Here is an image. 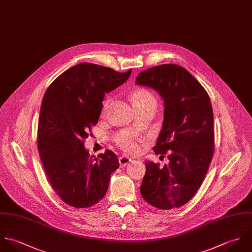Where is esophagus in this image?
<instances>
[{
	"instance_id": "1",
	"label": "esophagus",
	"mask_w": 252,
	"mask_h": 252,
	"mask_svg": "<svg viewBox=\"0 0 252 252\" xmlns=\"http://www.w3.org/2000/svg\"><path fill=\"white\" fill-rule=\"evenodd\" d=\"M131 161V158H127V157H120V158H119V162H120V165H121V167H124V166H126L127 163H129Z\"/></svg>"
}]
</instances>
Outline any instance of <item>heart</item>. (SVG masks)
<instances>
[{
    "instance_id": "1",
    "label": "heart",
    "mask_w": 252,
    "mask_h": 252,
    "mask_svg": "<svg viewBox=\"0 0 252 252\" xmlns=\"http://www.w3.org/2000/svg\"><path fill=\"white\" fill-rule=\"evenodd\" d=\"M133 101L134 103H156L157 104L156 97L147 90L137 91L133 95ZM106 108H107V103H105L104 105L103 112L106 110ZM117 143L124 151L126 152L127 154H134L140 148L138 144V139L131 134L119 136L117 138Z\"/></svg>"
}]
</instances>
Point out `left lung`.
<instances>
[{
  "label": "left lung",
  "mask_w": 252,
  "mask_h": 252,
  "mask_svg": "<svg viewBox=\"0 0 252 252\" xmlns=\"http://www.w3.org/2000/svg\"><path fill=\"white\" fill-rule=\"evenodd\" d=\"M136 85L156 90L164 103L156 155L168 154L169 164L146 161L140 192L159 209L180 207L201 187L214 152L213 112L203 87L185 68L161 64L136 77Z\"/></svg>",
  "instance_id": "1"
}]
</instances>
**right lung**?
Instances as JSON below:
<instances>
[{"mask_svg": "<svg viewBox=\"0 0 252 252\" xmlns=\"http://www.w3.org/2000/svg\"><path fill=\"white\" fill-rule=\"evenodd\" d=\"M93 63L77 64L58 76L41 105L38 150L52 189L72 207L87 208L101 201L111 174L120 166L117 155L106 150L96 157L85 140L99 119L105 94L130 76Z\"/></svg>", "mask_w": 252, "mask_h": 252, "instance_id": "1", "label": "right lung"}]
</instances>
